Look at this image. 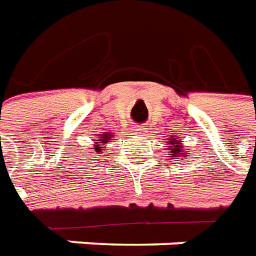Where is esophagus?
<instances>
[{
  "instance_id": "obj_1",
  "label": "esophagus",
  "mask_w": 256,
  "mask_h": 256,
  "mask_svg": "<svg viewBox=\"0 0 256 256\" xmlns=\"http://www.w3.org/2000/svg\"><path fill=\"white\" fill-rule=\"evenodd\" d=\"M144 130H146V128H140V126H139V128H135L134 131L136 132V134H143V132H144Z\"/></svg>"
}]
</instances>
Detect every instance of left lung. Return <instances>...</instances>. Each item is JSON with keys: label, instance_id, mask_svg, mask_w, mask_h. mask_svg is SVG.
Listing matches in <instances>:
<instances>
[{"label": "left lung", "instance_id": "1", "mask_svg": "<svg viewBox=\"0 0 256 256\" xmlns=\"http://www.w3.org/2000/svg\"><path fill=\"white\" fill-rule=\"evenodd\" d=\"M166 140H170V142H166L170 146H168V156L172 157V158H176V157H189L190 153L188 152H184V146L182 144L183 139H178L176 136H172V139H166ZM188 150V148H186ZM182 158V160H184Z\"/></svg>", "mask_w": 256, "mask_h": 256}]
</instances>
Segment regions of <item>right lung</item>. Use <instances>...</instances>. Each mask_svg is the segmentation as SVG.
<instances>
[{"mask_svg":"<svg viewBox=\"0 0 256 256\" xmlns=\"http://www.w3.org/2000/svg\"><path fill=\"white\" fill-rule=\"evenodd\" d=\"M112 136L113 134L112 132H104V134H99V136L96 138L95 144H94V153L99 154L100 152H104V146L108 142H112Z\"/></svg>","mask_w":256,"mask_h":256,"instance_id":"right-lung-1","label":"right lung"}]
</instances>
